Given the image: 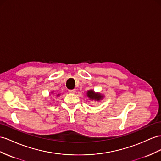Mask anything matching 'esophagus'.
<instances>
[{
  "label": "esophagus",
  "instance_id": "34e87169",
  "mask_svg": "<svg viewBox=\"0 0 161 161\" xmlns=\"http://www.w3.org/2000/svg\"><path fill=\"white\" fill-rule=\"evenodd\" d=\"M75 89H72V90H69V92H70V93H72V94H74V93H75Z\"/></svg>",
  "mask_w": 161,
  "mask_h": 161
}]
</instances>
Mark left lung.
I'll return each mask as SVG.
<instances>
[{
    "mask_svg": "<svg viewBox=\"0 0 161 161\" xmlns=\"http://www.w3.org/2000/svg\"><path fill=\"white\" fill-rule=\"evenodd\" d=\"M86 96H87L90 101H100L105 97L103 94H101L100 92H94V90H88L87 93H86Z\"/></svg>",
    "mask_w": 161,
    "mask_h": 161,
    "instance_id": "left-lung-1",
    "label": "left lung"
}]
</instances>
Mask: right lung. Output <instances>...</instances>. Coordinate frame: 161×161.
<instances>
[{"instance_id":"add662e5","label":"right lung","mask_w":161,"mask_h":161,"mask_svg":"<svg viewBox=\"0 0 161 161\" xmlns=\"http://www.w3.org/2000/svg\"><path fill=\"white\" fill-rule=\"evenodd\" d=\"M53 92H54V91H52V92H50V94H53ZM59 96H60V94H56V97H59Z\"/></svg>"}]
</instances>
